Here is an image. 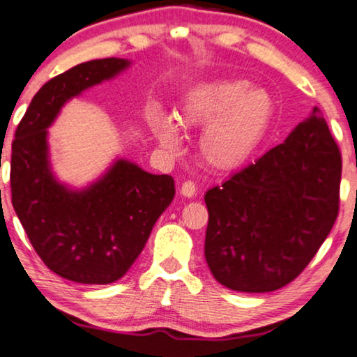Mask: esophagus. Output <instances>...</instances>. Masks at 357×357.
<instances>
[{
	"mask_svg": "<svg viewBox=\"0 0 357 357\" xmlns=\"http://www.w3.org/2000/svg\"><path fill=\"white\" fill-rule=\"evenodd\" d=\"M195 192H197V188H195L192 181H184L183 185H181V194H183L184 197H194Z\"/></svg>",
	"mask_w": 357,
	"mask_h": 357,
	"instance_id": "34e87169",
	"label": "esophagus"
}]
</instances>
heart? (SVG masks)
I'll use <instances>...</instances> for the list:
<instances>
[{"mask_svg": "<svg viewBox=\"0 0 357 357\" xmlns=\"http://www.w3.org/2000/svg\"><path fill=\"white\" fill-rule=\"evenodd\" d=\"M243 79H217L200 85L179 109L181 126H204L200 153L210 167L233 169L248 162L272 124L275 105L262 89ZM149 124L163 149L174 152L181 142L179 126L153 112Z\"/></svg>", "mask_w": 357, "mask_h": 357, "instance_id": "obj_1", "label": "heart"}]
</instances>
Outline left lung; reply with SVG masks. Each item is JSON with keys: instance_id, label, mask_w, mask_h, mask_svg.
<instances>
[{"instance_id": "obj_1", "label": "left lung", "mask_w": 357, "mask_h": 357, "mask_svg": "<svg viewBox=\"0 0 357 357\" xmlns=\"http://www.w3.org/2000/svg\"><path fill=\"white\" fill-rule=\"evenodd\" d=\"M340 181V149L315 107L283 144L205 194L215 280L268 293L299 277L338 217Z\"/></svg>"}]
</instances>
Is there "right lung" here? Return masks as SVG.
Segmentation results:
<instances>
[{"mask_svg": "<svg viewBox=\"0 0 357 357\" xmlns=\"http://www.w3.org/2000/svg\"><path fill=\"white\" fill-rule=\"evenodd\" d=\"M129 66L121 58L93 59L50 79L35 93L13 140L11 200L30 244L59 277L108 284L142 252L150 231L174 197V179L118 160L84 190L54 179L47 128L69 98Z\"/></svg>", "mask_w": 357, "mask_h": 357, "instance_id": "right-lung-1", "label": "right lung"}]
</instances>
